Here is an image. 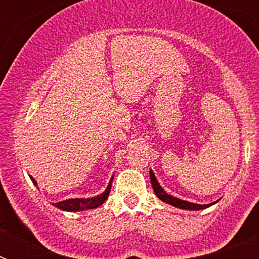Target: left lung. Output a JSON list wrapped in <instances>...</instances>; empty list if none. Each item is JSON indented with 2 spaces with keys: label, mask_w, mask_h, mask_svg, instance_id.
<instances>
[{
  "label": "left lung",
  "mask_w": 259,
  "mask_h": 259,
  "mask_svg": "<svg viewBox=\"0 0 259 259\" xmlns=\"http://www.w3.org/2000/svg\"><path fill=\"white\" fill-rule=\"evenodd\" d=\"M150 182H152V185H153V191H154L155 196H157L159 200H162L163 202H166V203H170V205H172V206H175V207H179V209L201 210V209H206V207L211 206L212 205V203H209V205H198V203H192V202H188V201L179 200V198H175V197H172V196H170V194H167L166 192L162 189L161 185L158 184L157 179H155V176H154V174H153L152 170H150Z\"/></svg>",
  "instance_id": "1"
}]
</instances>
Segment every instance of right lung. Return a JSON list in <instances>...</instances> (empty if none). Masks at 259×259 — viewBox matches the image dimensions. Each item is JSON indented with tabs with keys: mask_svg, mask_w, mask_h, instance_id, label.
<instances>
[{
	"mask_svg": "<svg viewBox=\"0 0 259 259\" xmlns=\"http://www.w3.org/2000/svg\"><path fill=\"white\" fill-rule=\"evenodd\" d=\"M31 180L33 182V184H36V180L33 179L32 176H31ZM110 189H111V182H110V184L107 185L106 191H105L102 194H100V196H97V197L71 198V200L61 201V202L53 203V205L61 210H66V211H80V210H84V209H96V207L101 206L102 203L106 201V198L109 197Z\"/></svg>",
	"mask_w": 259,
	"mask_h": 259,
	"instance_id": "add662e5",
	"label": "right lung"
}]
</instances>
